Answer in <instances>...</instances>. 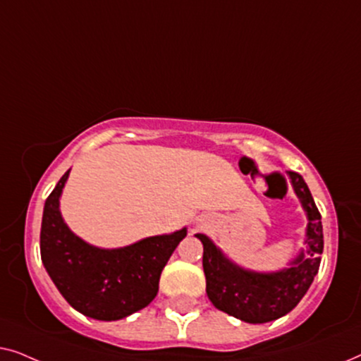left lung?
Segmentation results:
<instances>
[{
    "mask_svg": "<svg viewBox=\"0 0 361 361\" xmlns=\"http://www.w3.org/2000/svg\"><path fill=\"white\" fill-rule=\"evenodd\" d=\"M295 194L307 212V248L279 273L261 274L238 268L216 250L205 235H197L204 245L207 295L219 310L248 324H264L290 312L304 298L317 274L324 235L320 212L302 176L289 172Z\"/></svg>",
    "mask_w": 361,
    "mask_h": 361,
    "instance_id": "left-lung-1",
    "label": "left lung"
}]
</instances>
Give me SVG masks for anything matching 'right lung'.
Returning a JSON list of instances; mask_svg holds the SVG:
<instances>
[{
	"label": "right lung",
	"instance_id": "obj_1",
	"mask_svg": "<svg viewBox=\"0 0 361 361\" xmlns=\"http://www.w3.org/2000/svg\"><path fill=\"white\" fill-rule=\"evenodd\" d=\"M68 171L44 205L41 258L44 268L68 304L87 317L120 320L156 298L162 269L187 235L145 238L120 250H100L78 238L63 224L59 197Z\"/></svg>",
	"mask_w": 361,
	"mask_h": 361
}]
</instances>
